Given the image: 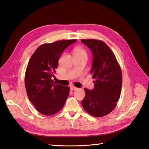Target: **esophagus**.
<instances>
[{"mask_svg": "<svg viewBox=\"0 0 149 149\" xmlns=\"http://www.w3.org/2000/svg\"><path fill=\"white\" fill-rule=\"evenodd\" d=\"M77 89V88L75 87L74 86H70V90L74 91V90H76Z\"/></svg>", "mask_w": 149, "mask_h": 149, "instance_id": "esophagus-1", "label": "esophagus"}]
</instances>
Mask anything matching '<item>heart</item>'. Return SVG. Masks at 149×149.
Listing matches in <instances>:
<instances>
[{"label": "heart", "instance_id": "b5f03b06", "mask_svg": "<svg viewBox=\"0 0 149 149\" xmlns=\"http://www.w3.org/2000/svg\"><path fill=\"white\" fill-rule=\"evenodd\" d=\"M74 53L75 56H87V52L84 48L82 47H76L74 49Z\"/></svg>", "mask_w": 149, "mask_h": 149}]
</instances>
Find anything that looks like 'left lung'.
<instances>
[{"instance_id": "1", "label": "left lung", "mask_w": 149, "mask_h": 149, "mask_svg": "<svg viewBox=\"0 0 149 149\" xmlns=\"http://www.w3.org/2000/svg\"><path fill=\"white\" fill-rule=\"evenodd\" d=\"M93 54L91 74L95 83L92 90L84 88L86 95L81 101L83 108L90 115L102 117L115 108L121 93L122 74L112 50L101 40L83 39Z\"/></svg>"}]
</instances>
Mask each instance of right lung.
<instances>
[{"instance_id":"obj_1","label":"right lung","mask_w":149,"mask_h":149,"mask_svg":"<svg viewBox=\"0 0 149 149\" xmlns=\"http://www.w3.org/2000/svg\"><path fill=\"white\" fill-rule=\"evenodd\" d=\"M77 40L57 41L38 47L31 57L25 74L28 98L36 109L44 115L58 113L69 95V86L56 84L52 77L65 49Z\"/></svg>"}]
</instances>
